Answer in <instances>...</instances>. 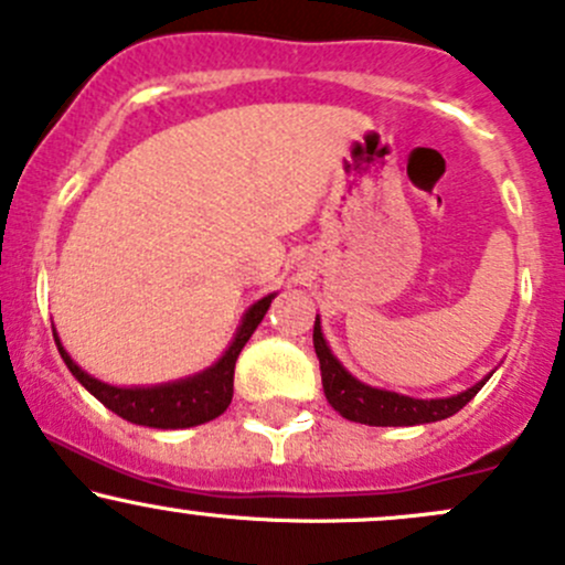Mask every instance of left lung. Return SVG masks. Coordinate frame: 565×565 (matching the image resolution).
<instances>
[{"mask_svg":"<svg viewBox=\"0 0 565 565\" xmlns=\"http://www.w3.org/2000/svg\"><path fill=\"white\" fill-rule=\"evenodd\" d=\"M313 349L319 356L321 367V386H324L327 402L338 411L343 418L356 420V424L367 426H415V424H431V420L450 418V415L461 411L475 394L486 386L480 381L477 386L467 392L448 396V399H413V396H402L394 392H381V388L364 386L356 377L343 370V364L332 356L330 345L324 343L321 334L319 316L313 324Z\"/></svg>","mask_w":565,"mask_h":565,"instance_id":"8db88e82","label":"left lung"}]
</instances>
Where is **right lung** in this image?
<instances>
[{
    "mask_svg": "<svg viewBox=\"0 0 565 565\" xmlns=\"http://www.w3.org/2000/svg\"><path fill=\"white\" fill-rule=\"evenodd\" d=\"M273 295L263 297L259 302H254L246 313L244 324H241L238 334H235L233 345L225 351V356L209 367L206 373L188 377V381L179 383H166V386H152V388H117L107 386V383L96 381L88 373L77 367L72 362L70 353L61 349V359L66 362V367L72 370V375L83 383L88 392L102 402L104 407H109L111 413H117L120 418L131 420L139 426H152V429H188V426L206 424L214 420L216 415L227 411L233 399V375H235V362H238V353L246 345V340L252 338L257 330L259 321L268 313ZM55 334V332H53Z\"/></svg>",
    "mask_w": 565,
    "mask_h": 565,
    "instance_id": "right-lung-1",
    "label": "right lung"
}]
</instances>
